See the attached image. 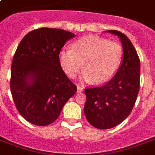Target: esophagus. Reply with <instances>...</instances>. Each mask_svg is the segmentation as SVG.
Masks as SVG:
<instances>
[{
	"label": "esophagus",
	"mask_w": 155,
	"mask_h": 155,
	"mask_svg": "<svg viewBox=\"0 0 155 155\" xmlns=\"http://www.w3.org/2000/svg\"><path fill=\"white\" fill-rule=\"evenodd\" d=\"M84 91V87H80V86H77V92H81Z\"/></svg>",
	"instance_id": "obj_1"
}]
</instances>
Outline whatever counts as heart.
Listing matches in <instances>:
<instances>
[{"label": "heart", "mask_w": 155, "mask_h": 155, "mask_svg": "<svg viewBox=\"0 0 155 155\" xmlns=\"http://www.w3.org/2000/svg\"><path fill=\"white\" fill-rule=\"evenodd\" d=\"M122 48L119 43L87 35L73 42L71 49L61 50L58 60L68 77L74 78L84 70L81 79L99 84L113 76L121 62Z\"/></svg>", "instance_id": "obj_1"}]
</instances>
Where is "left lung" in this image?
<instances>
[{
  "label": "left lung",
  "instance_id": "obj_1",
  "mask_svg": "<svg viewBox=\"0 0 155 155\" xmlns=\"http://www.w3.org/2000/svg\"><path fill=\"white\" fill-rule=\"evenodd\" d=\"M120 38L123 60L112 80L101 87L86 88L84 107L87 121L107 130L120 124L132 111L140 87V60L132 42L123 33L107 30Z\"/></svg>",
  "mask_w": 155,
  "mask_h": 155
}]
</instances>
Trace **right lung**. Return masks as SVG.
Segmentation results:
<instances>
[{
  "label": "right lung",
  "mask_w": 155,
  "mask_h": 155,
  "mask_svg": "<svg viewBox=\"0 0 155 155\" xmlns=\"http://www.w3.org/2000/svg\"><path fill=\"white\" fill-rule=\"evenodd\" d=\"M75 36L60 29L39 28L18 45L11 67V93L19 113L31 124L53 123L76 92L58 60L66 42Z\"/></svg>",
  "instance_id": "obj_1"
}]
</instances>
